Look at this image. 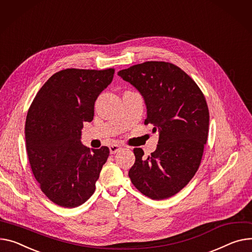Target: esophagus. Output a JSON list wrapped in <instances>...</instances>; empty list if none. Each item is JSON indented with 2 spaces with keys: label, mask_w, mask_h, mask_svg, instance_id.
Here are the masks:
<instances>
[{
  "label": "esophagus",
  "mask_w": 252,
  "mask_h": 252,
  "mask_svg": "<svg viewBox=\"0 0 252 252\" xmlns=\"http://www.w3.org/2000/svg\"><path fill=\"white\" fill-rule=\"evenodd\" d=\"M120 150H122V147L120 145L117 144H114V145H111L109 147V151H110V154H115L116 152H119Z\"/></svg>",
  "instance_id": "1"
}]
</instances>
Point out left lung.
<instances>
[{"instance_id": "obj_1", "label": "left lung", "mask_w": 252, "mask_h": 252, "mask_svg": "<svg viewBox=\"0 0 252 252\" xmlns=\"http://www.w3.org/2000/svg\"><path fill=\"white\" fill-rule=\"evenodd\" d=\"M143 96L145 125L158 129L155 152L144 157L133 149L135 164L128 176L143 194L152 199L179 192L194 176L209 133L206 98L195 82L180 68L165 62H146L117 73Z\"/></svg>"}]
</instances>
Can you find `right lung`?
<instances>
[{"mask_svg": "<svg viewBox=\"0 0 252 252\" xmlns=\"http://www.w3.org/2000/svg\"><path fill=\"white\" fill-rule=\"evenodd\" d=\"M113 74V69L60 71L45 82L28 110L25 141L33 175L61 207L86 202L109 156L107 147L90 150L81 136L83 123L92 122L94 103Z\"/></svg>", "mask_w": 252, "mask_h": 252, "instance_id": "right-lung-1", "label": "right lung"}]
</instances>
